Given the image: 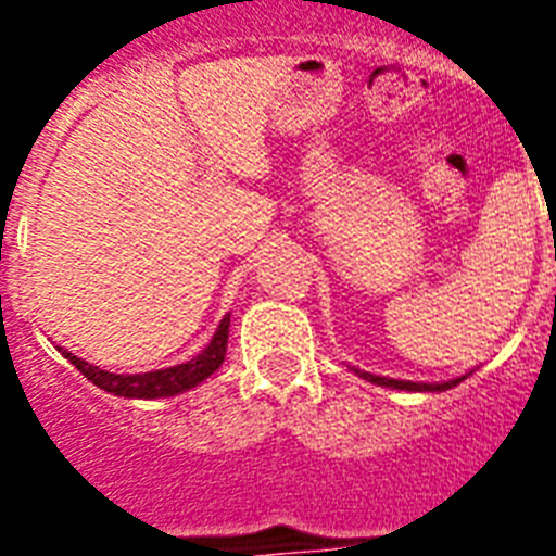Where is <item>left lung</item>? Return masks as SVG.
Returning <instances> with one entry per match:
<instances>
[{
    "mask_svg": "<svg viewBox=\"0 0 556 556\" xmlns=\"http://www.w3.org/2000/svg\"><path fill=\"white\" fill-rule=\"evenodd\" d=\"M357 378L369 380V383H375V387H389V389H404V392H444V389H453L456 383H462V380L470 375V371H465V375H458V378H450V380H439V383H430V380H401V378H383V375H371V371H364V369H355Z\"/></svg>",
    "mask_w": 556,
    "mask_h": 556,
    "instance_id": "left-lung-1",
    "label": "left lung"
}]
</instances>
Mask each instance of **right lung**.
Returning <instances> with one entry per match:
<instances>
[{
  "mask_svg": "<svg viewBox=\"0 0 556 556\" xmlns=\"http://www.w3.org/2000/svg\"><path fill=\"white\" fill-rule=\"evenodd\" d=\"M227 334H230V314L222 317L216 334L210 338L207 346L201 349L195 357H190V361H185V364H178V366L138 371V375H117V371L100 369V366L72 355L68 349L63 346H56V349L63 352V357L68 361V364L77 366V369H80L83 375L94 383V387H100L103 392H109V395L129 397V401H132V397H138V401H155V397L181 395V392H187V389H195L199 383H204V380H207L218 366L225 364Z\"/></svg>",
  "mask_w": 556,
  "mask_h": 556,
  "instance_id": "1",
  "label": "right lung"
}]
</instances>
